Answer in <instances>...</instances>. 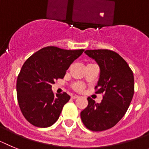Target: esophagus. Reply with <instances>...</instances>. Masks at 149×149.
<instances>
[{
	"label": "esophagus",
	"instance_id": "esophagus-1",
	"mask_svg": "<svg viewBox=\"0 0 149 149\" xmlns=\"http://www.w3.org/2000/svg\"><path fill=\"white\" fill-rule=\"evenodd\" d=\"M78 97H79L78 95H72V96H71V98H72V99H76V98H78Z\"/></svg>",
	"mask_w": 149,
	"mask_h": 149
}]
</instances>
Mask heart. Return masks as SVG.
<instances>
[{
    "mask_svg": "<svg viewBox=\"0 0 149 149\" xmlns=\"http://www.w3.org/2000/svg\"><path fill=\"white\" fill-rule=\"evenodd\" d=\"M72 88H73V90H75L76 91H79V92H81L85 88V85L82 82H76L72 85Z\"/></svg>",
    "mask_w": 149,
    "mask_h": 149,
    "instance_id": "heart-1",
    "label": "heart"
}]
</instances>
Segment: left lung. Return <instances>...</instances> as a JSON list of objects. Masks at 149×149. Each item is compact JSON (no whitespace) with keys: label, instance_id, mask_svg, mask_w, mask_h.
Returning a JSON list of instances; mask_svg holds the SVG:
<instances>
[{"label":"left lung","instance_id":"1","mask_svg":"<svg viewBox=\"0 0 149 149\" xmlns=\"http://www.w3.org/2000/svg\"><path fill=\"white\" fill-rule=\"evenodd\" d=\"M96 61L100 75L95 93L103 94L100 103L88 97L87 107L80 113L84 125L92 131L108 130L125 116L134 94V73L117 52L108 49L86 50Z\"/></svg>","mask_w":149,"mask_h":149}]
</instances>
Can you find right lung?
I'll use <instances>...</instances> for the list:
<instances>
[{
	"mask_svg": "<svg viewBox=\"0 0 149 149\" xmlns=\"http://www.w3.org/2000/svg\"><path fill=\"white\" fill-rule=\"evenodd\" d=\"M84 51L46 46L24 62L18 76L16 90L19 107L28 122L48 127L58 119L70 97L66 92L55 95L52 85L64 78L70 64Z\"/></svg>",
	"mask_w": 149,
	"mask_h": 149,
	"instance_id": "obj_1",
	"label": "right lung"
}]
</instances>
